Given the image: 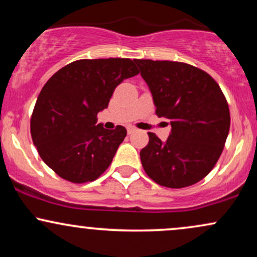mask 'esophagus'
<instances>
[{
  "mask_svg": "<svg viewBox=\"0 0 257 257\" xmlns=\"http://www.w3.org/2000/svg\"><path fill=\"white\" fill-rule=\"evenodd\" d=\"M126 131H128V134H132V133L135 132V126L128 125V128H126Z\"/></svg>",
  "mask_w": 257,
  "mask_h": 257,
  "instance_id": "obj_1",
  "label": "esophagus"
}]
</instances>
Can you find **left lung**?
Instances as JSON below:
<instances>
[{
    "instance_id": "left-lung-1",
    "label": "left lung",
    "mask_w": 257,
    "mask_h": 257,
    "mask_svg": "<svg viewBox=\"0 0 257 257\" xmlns=\"http://www.w3.org/2000/svg\"><path fill=\"white\" fill-rule=\"evenodd\" d=\"M134 61L151 90L156 114L172 124L166 143L149 133V144L140 151L144 170L164 187L197 184L219 161L229 132V108L220 85L190 64Z\"/></svg>"
}]
</instances>
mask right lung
<instances>
[{
  "instance_id": "right-lung-1",
  "label": "right lung",
  "mask_w": 257,
  "mask_h": 257,
  "mask_svg": "<svg viewBox=\"0 0 257 257\" xmlns=\"http://www.w3.org/2000/svg\"><path fill=\"white\" fill-rule=\"evenodd\" d=\"M138 73L131 59H81L43 85L31 116V137L44 163L61 179L84 184L107 169L126 129L95 125L96 114L107 107L117 85Z\"/></svg>"
}]
</instances>
